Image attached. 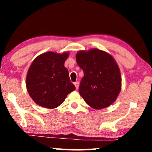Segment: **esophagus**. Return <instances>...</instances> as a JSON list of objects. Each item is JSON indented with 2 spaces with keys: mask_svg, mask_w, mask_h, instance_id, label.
Listing matches in <instances>:
<instances>
[{
  "mask_svg": "<svg viewBox=\"0 0 152 152\" xmlns=\"http://www.w3.org/2000/svg\"><path fill=\"white\" fill-rule=\"evenodd\" d=\"M74 84H75V87H76V89H77V90L78 88H79V85H80V83H79L78 82H74Z\"/></svg>",
  "mask_w": 152,
  "mask_h": 152,
  "instance_id": "esophagus-1",
  "label": "esophagus"
}]
</instances>
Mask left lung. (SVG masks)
Segmentation results:
<instances>
[{
	"label": "left lung",
	"instance_id": "1",
	"mask_svg": "<svg viewBox=\"0 0 152 152\" xmlns=\"http://www.w3.org/2000/svg\"><path fill=\"white\" fill-rule=\"evenodd\" d=\"M76 61L84 71L79 92L86 103L95 109L111 105L122 86L120 70L114 58L107 52L93 48L77 52Z\"/></svg>",
	"mask_w": 152,
	"mask_h": 152
}]
</instances>
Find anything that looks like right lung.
Returning a JSON list of instances; mask_svg holds the SVG:
<instances>
[{
	"instance_id": "1",
	"label": "right lung",
	"mask_w": 152,
	"mask_h": 152,
	"mask_svg": "<svg viewBox=\"0 0 152 152\" xmlns=\"http://www.w3.org/2000/svg\"><path fill=\"white\" fill-rule=\"evenodd\" d=\"M68 56V52H47L37 57L31 64L26 76V88L37 104L55 109L75 90L64 66Z\"/></svg>"
}]
</instances>
